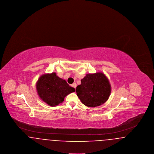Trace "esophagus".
I'll list each match as a JSON object with an SVG mask.
<instances>
[{"mask_svg":"<svg viewBox=\"0 0 154 154\" xmlns=\"http://www.w3.org/2000/svg\"><path fill=\"white\" fill-rule=\"evenodd\" d=\"M72 87H73V88H75L77 87V84L75 83H73L72 85Z\"/></svg>","mask_w":154,"mask_h":154,"instance_id":"34e87169","label":"esophagus"}]
</instances>
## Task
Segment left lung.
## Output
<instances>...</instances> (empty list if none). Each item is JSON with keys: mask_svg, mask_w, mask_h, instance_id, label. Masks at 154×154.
<instances>
[{"mask_svg": "<svg viewBox=\"0 0 154 154\" xmlns=\"http://www.w3.org/2000/svg\"><path fill=\"white\" fill-rule=\"evenodd\" d=\"M75 89L81 102L89 107H95L106 102L110 95V82L104 74H87Z\"/></svg>", "mask_w": 154, "mask_h": 154, "instance_id": "left-lung-1", "label": "left lung"}]
</instances>
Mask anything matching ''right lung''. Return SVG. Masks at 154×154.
<instances>
[{"mask_svg": "<svg viewBox=\"0 0 154 154\" xmlns=\"http://www.w3.org/2000/svg\"><path fill=\"white\" fill-rule=\"evenodd\" d=\"M36 89L40 99L52 107L63 102L66 96L75 91L54 72L41 75L37 81Z\"/></svg>", "mask_w": 154, "mask_h": 154, "instance_id": "add662e5", "label": "right lung"}]
</instances>
